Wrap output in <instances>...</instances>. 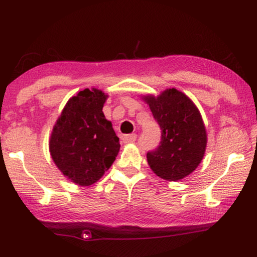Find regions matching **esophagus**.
Instances as JSON below:
<instances>
[{
  "label": "esophagus",
  "mask_w": 257,
  "mask_h": 257,
  "mask_svg": "<svg viewBox=\"0 0 257 257\" xmlns=\"http://www.w3.org/2000/svg\"><path fill=\"white\" fill-rule=\"evenodd\" d=\"M137 139L136 134H130V135H124L122 137V142L124 144H129V143H134Z\"/></svg>",
  "instance_id": "34e87169"
}]
</instances>
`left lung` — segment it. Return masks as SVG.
Returning a JSON list of instances; mask_svg holds the SVG:
<instances>
[{
    "mask_svg": "<svg viewBox=\"0 0 257 257\" xmlns=\"http://www.w3.org/2000/svg\"><path fill=\"white\" fill-rule=\"evenodd\" d=\"M143 99L161 128L160 145L147 153V162L156 176L169 181L180 180L198 167L205 153L207 136L201 113L176 88Z\"/></svg>",
    "mask_w": 257,
    "mask_h": 257,
    "instance_id": "obj_1",
    "label": "left lung"
}]
</instances>
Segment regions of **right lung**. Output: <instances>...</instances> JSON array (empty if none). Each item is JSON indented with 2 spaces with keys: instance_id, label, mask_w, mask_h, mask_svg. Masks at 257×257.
<instances>
[{
  "instance_id": "1",
  "label": "right lung",
  "mask_w": 257,
  "mask_h": 257,
  "mask_svg": "<svg viewBox=\"0 0 257 257\" xmlns=\"http://www.w3.org/2000/svg\"><path fill=\"white\" fill-rule=\"evenodd\" d=\"M106 98L96 88L81 90L69 99L51 135L54 163L79 186L101 179L119 153V138L102 111Z\"/></svg>"
}]
</instances>
